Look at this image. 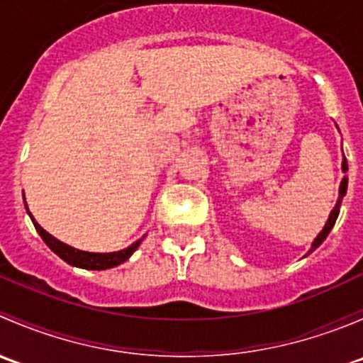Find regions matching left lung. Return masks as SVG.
<instances>
[{
	"label": "left lung",
	"mask_w": 363,
	"mask_h": 363,
	"mask_svg": "<svg viewBox=\"0 0 363 363\" xmlns=\"http://www.w3.org/2000/svg\"><path fill=\"white\" fill-rule=\"evenodd\" d=\"M342 172H344V174H346V172H347V161H346V158H342ZM346 189H347V175H344L342 181H340V186H339V200H337V203H335L334 211H332L330 216H328V221H327V225H325V228L321 230L320 235H318L316 239H314V242H313V246H311V251L309 252H313L314 250H316V247H320L321 242H323V240L327 239L328 233H330V230L334 228L335 219H337V216H339L340 202H342L344 195H346ZM309 252H307V255H309Z\"/></svg>",
	"instance_id": "obj_1"
}]
</instances>
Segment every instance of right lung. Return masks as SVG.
I'll return each instance as SVG.
<instances>
[{
  "mask_svg": "<svg viewBox=\"0 0 363 363\" xmlns=\"http://www.w3.org/2000/svg\"><path fill=\"white\" fill-rule=\"evenodd\" d=\"M26 208H28V207H26ZM28 214H29V218H31L33 225H35L36 232H38L40 237L43 239V242H45L47 246L50 247V250L56 252V255L60 256L61 259H65V262L69 263V265L79 267V269L105 270V269H112V267L121 265V263L126 262V259L130 258V256L133 255L135 251H137V247L140 246V242L144 240V237H142V239H138L137 242H133L130 247H126V250L116 251V252L80 251V250H75V247H72V246H67V244L61 242V240L54 239V237L50 235L49 232H45V230H43L42 226H40L38 223L35 221V218L31 216V212L28 211Z\"/></svg>",
  "mask_w": 363,
  "mask_h": 363,
  "instance_id": "right-lung-1",
  "label": "right lung"
}]
</instances>
